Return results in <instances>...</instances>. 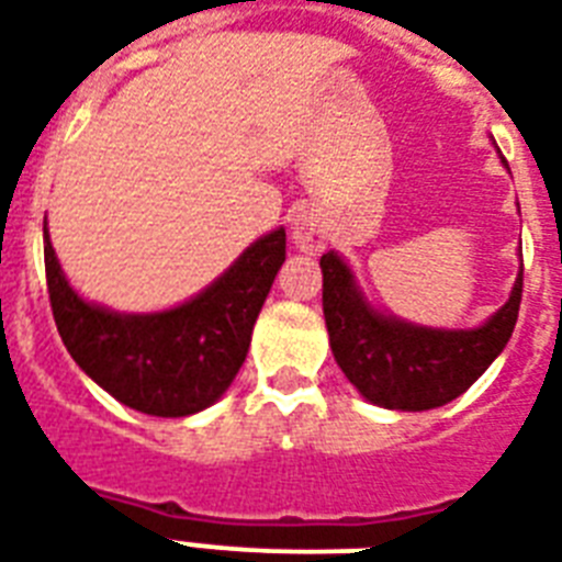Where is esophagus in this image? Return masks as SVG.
Listing matches in <instances>:
<instances>
[{
    "label": "esophagus",
    "instance_id": "esophagus-1",
    "mask_svg": "<svg viewBox=\"0 0 562 562\" xmlns=\"http://www.w3.org/2000/svg\"><path fill=\"white\" fill-rule=\"evenodd\" d=\"M291 241L303 254H321L326 245V224L312 210L297 212L291 218Z\"/></svg>",
    "mask_w": 562,
    "mask_h": 562
}]
</instances>
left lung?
<instances>
[{"label": "left lung", "mask_w": 562, "mask_h": 562, "mask_svg": "<svg viewBox=\"0 0 562 562\" xmlns=\"http://www.w3.org/2000/svg\"><path fill=\"white\" fill-rule=\"evenodd\" d=\"M321 271L326 329L338 368L364 400L391 411H428L458 400L505 350L522 303L519 268L507 303L484 324L437 329L379 312L335 250L321 256Z\"/></svg>", "instance_id": "1"}]
</instances>
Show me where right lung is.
Segmentation results:
<instances>
[{"label": "right lung", "instance_id": "right-lung-1", "mask_svg": "<svg viewBox=\"0 0 562 562\" xmlns=\"http://www.w3.org/2000/svg\"><path fill=\"white\" fill-rule=\"evenodd\" d=\"M46 236V282L64 347L92 382L151 417H189L227 393L273 277L285 262V229L256 238L218 280L162 312H113L69 285Z\"/></svg>", "mask_w": 562, "mask_h": 562}]
</instances>
